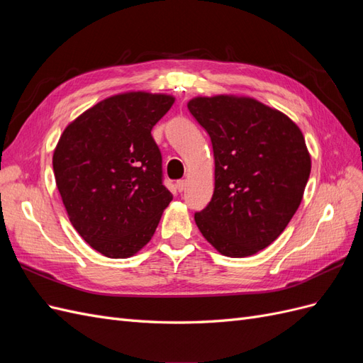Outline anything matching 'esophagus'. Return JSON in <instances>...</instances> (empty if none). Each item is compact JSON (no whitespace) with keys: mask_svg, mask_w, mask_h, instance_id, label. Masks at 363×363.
I'll return each instance as SVG.
<instances>
[{"mask_svg":"<svg viewBox=\"0 0 363 363\" xmlns=\"http://www.w3.org/2000/svg\"><path fill=\"white\" fill-rule=\"evenodd\" d=\"M175 186H177L179 192H183L186 189V180H179L177 183H175Z\"/></svg>","mask_w":363,"mask_h":363,"instance_id":"esophagus-1","label":"esophagus"}]
</instances>
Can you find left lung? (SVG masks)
<instances>
[{
  "instance_id": "8db88e82",
  "label": "left lung",
  "mask_w": 363,
  "mask_h": 363,
  "mask_svg": "<svg viewBox=\"0 0 363 363\" xmlns=\"http://www.w3.org/2000/svg\"><path fill=\"white\" fill-rule=\"evenodd\" d=\"M188 108L211 136L215 157V191L195 223L221 255H256L281 235L301 203L311 175L301 130L245 96H199Z\"/></svg>"
}]
</instances>
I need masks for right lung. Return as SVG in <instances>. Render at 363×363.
Returning a JSON list of instances; mask_svg holds the SVG:
<instances>
[{"label": "right lung", "instance_id": "add662e5", "mask_svg": "<svg viewBox=\"0 0 363 363\" xmlns=\"http://www.w3.org/2000/svg\"><path fill=\"white\" fill-rule=\"evenodd\" d=\"M172 104L163 94L106 98L72 121L54 150V177L69 221L106 257L136 255L172 200L151 135Z\"/></svg>", "mask_w": 363, "mask_h": 363}]
</instances>
